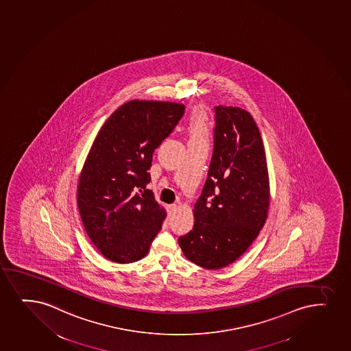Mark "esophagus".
<instances>
[{"label": "esophagus", "mask_w": 351, "mask_h": 351, "mask_svg": "<svg viewBox=\"0 0 351 351\" xmlns=\"http://www.w3.org/2000/svg\"><path fill=\"white\" fill-rule=\"evenodd\" d=\"M178 206L176 204L167 206V212H169V217H172L176 212H177Z\"/></svg>", "instance_id": "1"}]
</instances>
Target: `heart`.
<instances>
[{
	"instance_id": "heart-1",
	"label": "heart",
	"mask_w": 351,
	"mask_h": 351,
	"mask_svg": "<svg viewBox=\"0 0 351 351\" xmlns=\"http://www.w3.org/2000/svg\"><path fill=\"white\" fill-rule=\"evenodd\" d=\"M189 145H207L210 141V126L207 114L202 109L192 113L189 126Z\"/></svg>"
}]
</instances>
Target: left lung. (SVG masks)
Returning a JSON list of instances; mask_svg holds the SVG:
<instances>
[{
    "label": "left lung",
    "mask_w": 351,
    "mask_h": 351,
    "mask_svg": "<svg viewBox=\"0 0 351 351\" xmlns=\"http://www.w3.org/2000/svg\"><path fill=\"white\" fill-rule=\"evenodd\" d=\"M213 156L194 205L193 230L179 238L190 261L220 269L238 260L265 226L269 177L261 134L250 113L215 106Z\"/></svg>",
    "instance_id": "1"
}]
</instances>
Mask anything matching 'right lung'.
Masks as SVG:
<instances>
[{
  "label": "right lung",
  "instance_id": "1",
  "mask_svg": "<svg viewBox=\"0 0 351 351\" xmlns=\"http://www.w3.org/2000/svg\"><path fill=\"white\" fill-rule=\"evenodd\" d=\"M179 103L130 101L105 121L85 159L77 205L86 234L105 258H144L166 212L146 189L154 149L182 119Z\"/></svg>",
  "mask_w": 351,
  "mask_h": 351
}]
</instances>
